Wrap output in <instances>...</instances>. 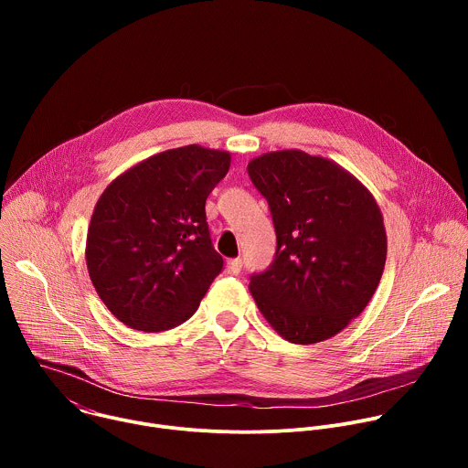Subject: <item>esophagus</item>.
Returning <instances> with one entry per match:
<instances>
[{
  "mask_svg": "<svg viewBox=\"0 0 468 468\" xmlns=\"http://www.w3.org/2000/svg\"><path fill=\"white\" fill-rule=\"evenodd\" d=\"M240 269H242V259H240V257H237V259H228V262H226L228 274L237 276V274H240Z\"/></svg>",
  "mask_w": 468,
  "mask_h": 468,
  "instance_id": "34e87169",
  "label": "esophagus"
}]
</instances>
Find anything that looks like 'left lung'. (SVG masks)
<instances>
[{
  "mask_svg": "<svg viewBox=\"0 0 468 468\" xmlns=\"http://www.w3.org/2000/svg\"><path fill=\"white\" fill-rule=\"evenodd\" d=\"M248 174L278 239L274 262L250 282L261 314L289 343L331 339L363 313L385 269L374 196L335 161L302 150L262 154Z\"/></svg>",
  "mask_w": 468,
  "mask_h": 468,
  "instance_id": "1",
  "label": "left lung"
}]
</instances>
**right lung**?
<instances>
[{"label": "right lung", "mask_w": 468, "mask_h": 468, "mask_svg": "<svg viewBox=\"0 0 468 468\" xmlns=\"http://www.w3.org/2000/svg\"><path fill=\"white\" fill-rule=\"evenodd\" d=\"M231 154L197 144L155 154L112 179L94 207L85 259L107 309L155 333L197 309L224 259L213 248L206 199Z\"/></svg>", "instance_id": "obj_1"}]
</instances>
